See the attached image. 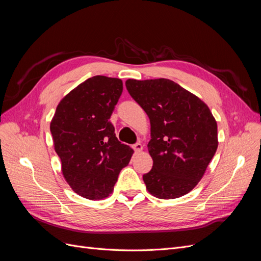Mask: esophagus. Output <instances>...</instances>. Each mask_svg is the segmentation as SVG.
Returning a JSON list of instances; mask_svg holds the SVG:
<instances>
[{"mask_svg":"<svg viewBox=\"0 0 261 261\" xmlns=\"http://www.w3.org/2000/svg\"><path fill=\"white\" fill-rule=\"evenodd\" d=\"M133 149L135 152H140L141 150H143V145H141L140 143H136L135 145H133Z\"/></svg>","mask_w":261,"mask_h":261,"instance_id":"esophagus-1","label":"esophagus"}]
</instances>
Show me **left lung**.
<instances>
[{
    "label": "left lung",
    "instance_id": "1",
    "mask_svg": "<svg viewBox=\"0 0 261 261\" xmlns=\"http://www.w3.org/2000/svg\"><path fill=\"white\" fill-rule=\"evenodd\" d=\"M151 126L152 169L143 178L148 192L174 199L198 184L218 148V126L207 105L165 78L125 83Z\"/></svg>",
    "mask_w": 261,
    "mask_h": 261
}]
</instances>
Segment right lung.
Listing matches in <instances>:
<instances>
[{
    "mask_svg": "<svg viewBox=\"0 0 261 261\" xmlns=\"http://www.w3.org/2000/svg\"><path fill=\"white\" fill-rule=\"evenodd\" d=\"M122 91L118 78H88L61 100L51 121L63 175L87 199H103L111 194L134 152L117 140L110 122Z\"/></svg>",
    "mask_w": 261,
    "mask_h": 261,
    "instance_id": "add662e5",
    "label": "right lung"
}]
</instances>
